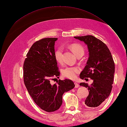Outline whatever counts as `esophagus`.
<instances>
[{"label": "esophagus", "instance_id": "esophagus-1", "mask_svg": "<svg viewBox=\"0 0 127 127\" xmlns=\"http://www.w3.org/2000/svg\"><path fill=\"white\" fill-rule=\"evenodd\" d=\"M74 84H75V88H78L79 86V84H78V83H74Z\"/></svg>", "mask_w": 127, "mask_h": 127}]
</instances>
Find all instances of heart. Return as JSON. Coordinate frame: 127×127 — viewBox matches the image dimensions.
I'll return each mask as SVG.
<instances>
[{
  "mask_svg": "<svg viewBox=\"0 0 127 127\" xmlns=\"http://www.w3.org/2000/svg\"><path fill=\"white\" fill-rule=\"evenodd\" d=\"M68 48L77 57H82L85 53V49L81 44L78 43H71L69 45ZM63 52V49L61 47H58L54 51L55 59L58 63L62 62ZM80 70V68L78 67H66L62 70L61 73L64 77L75 79Z\"/></svg>",
  "mask_w": 127,
  "mask_h": 127,
  "instance_id": "1",
  "label": "heart"
}]
</instances>
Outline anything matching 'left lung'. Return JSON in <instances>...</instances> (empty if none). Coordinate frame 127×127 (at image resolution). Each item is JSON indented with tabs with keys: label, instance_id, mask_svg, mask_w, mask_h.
Listing matches in <instances>:
<instances>
[{
	"label": "left lung",
	"instance_id": "left-lung-1",
	"mask_svg": "<svg viewBox=\"0 0 127 127\" xmlns=\"http://www.w3.org/2000/svg\"><path fill=\"white\" fill-rule=\"evenodd\" d=\"M74 37L85 42L89 51L86 66L80 74L82 79L93 80L90 86L87 83H80L89 91L85 104L88 107H97L109 97L112 88L115 64L112 55L106 45L93 35Z\"/></svg>",
	"mask_w": 127,
	"mask_h": 127
}]
</instances>
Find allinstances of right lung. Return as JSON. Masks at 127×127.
<instances>
[{"instance_id":"1","label":"right lung","mask_w":127,"mask_h":127,"mask_svg":"<svg viewBox=\"0 0 127 127\" xmlns=\"http://www.w3.org/2000/svg\"><path fill=\"white\" fill-rule=\"evenodd\" d=\"M58 39L47 37L33 43L26 55L23 64V78L29 93L36 105L48 112L58 110L63 103V95L75 84L70 79L59 78L60 71L54 57L55 43Z\"/></svg>"}]
</instances>
